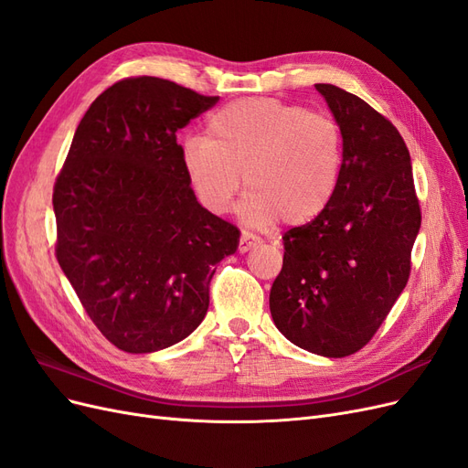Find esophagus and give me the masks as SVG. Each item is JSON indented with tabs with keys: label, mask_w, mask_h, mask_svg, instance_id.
Returning <instances> with one entry per match:
<instances>
[{
	"label": "esophagus",
	"mask_w": 468,
	"mask_h": 468,
	"mask_svg": "<svg viewBox=\"0 0 468 468\" xmlns=\"http://www.w3.org/2000/svg\"><path fill=\"white\" fill-rule=\"evenodd\" d=\"M260 244V238L258 236H253V234H250V232H242V236H239V242H238V251L239 253H246V251H250L251 248H256Z\"/></svg>",
	"instance_id": "1"
}]
</instances>
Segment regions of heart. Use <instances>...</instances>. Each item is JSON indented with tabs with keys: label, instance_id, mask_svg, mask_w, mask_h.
Masks as SVG:
<instances>
[{
	"label": "heart",
	"instance_id": "b5f03b06",
	"mask_svg": "<svg viewBox=\"0 0 468 468\" xmlns=\"http://www.w3.org/2000/svg\"><path fill=\"white\" fill-rule=\"evenodd\" d=\"M342 164L344 138L332 117L267 97L218 109L207 121V136L181 144L183 174L208 212L230 208L244 174L239 217L258 229L320 217L334 199Z\"/></svg>",
	"mask_w": 468,
	"mask_h": 468
}]
</instances>
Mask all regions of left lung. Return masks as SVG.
Wrapping results in <instances>:
<instances>
[{"instance_id": "8db88e82", "label": "left lung", "mask_w": 468, "mask_h": 468, "mask_svg": "<svg viewBox=\"0 0 468 468\" xmlns=\"http://www.w3.org/2000/svg\"><path fill=\"white\" fill-rule=\"evenodd\" d=\"M314 88L342 131V176L322 215L282 236L269 308L294 346L346 357L371 342L404 291L421 212L396 126L357 95Z\"/></svg>"}]
</instances>
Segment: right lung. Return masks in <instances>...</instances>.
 Wrapping results in <instances>:
<instances>
[{"instance_id":"obj_1","label":"right lung","mask_w":468,"mask_h":468,"mask_svg":"<svg viewBox=\"0 0 468 468\" xmlns=\"http://www.w3.org/2000/svg\"><path fill=\"white\" fill-rule=\"evenodd\" d=\"M218 101L176 81L112 83L80 121L54 183L56 260L112 346L152 353L208 310L217 263L239 230L199 205L176 133Z\"/></svg>"}]
</instances>
